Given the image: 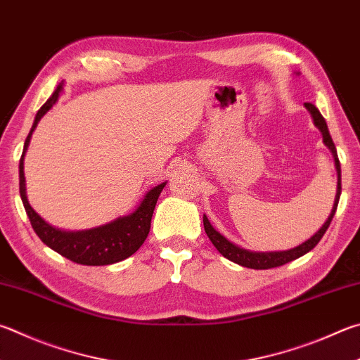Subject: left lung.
Masks as SVG:
<instances>
[{"label":"left lung","instance_id":"1","mask_svg":"<svg viewBox=\"0 0 360 360\" xmlns=\"http://www.w3.org/2000/svg\"><path fill=\"white\" fill-rule=\"evenodd\" d=\"M305 108L309 110V113L311 115L313 124L319 129V132L323 135V143L328 146L329 151L332 153V158H334L335 163V169H337V193H335V200H334V206H332V211L329 214V217L326 219L323 226L313 234L311 238L304 240L302 244H299L292 248H288V250H277V252H253V250H247V248H243L236 245L231 240H228L224 234H220L215 228L211 225V221L207 220L206 215H202V224H205V231L207 234V238L211 239V243L214 247L224 255L226 259L233 261L239 266L244 267H250V269H271V267H278L283 266L286 263H290L292 259H297L302 255L309 253L313 247H315L321 238L324 236L326 230H328L332 217L335 215L337 206H338V200H340V193H342V169H340V162H338V155H337V149L334 141H332V136L329 134L328 124H326V120L323 115L319 113V110L313 105V103H304Z\"/></svg>","mask_w":360,"mask_h":360}]
</instances>
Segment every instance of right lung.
I'll use <instances>...</instances> for the list:
<instances>
[{
    "label": "right lung",
    "instance_id": "1",
    "mask_svg": "<svg viewBox=\"0 0 360 360\" xmlns=\"http://www.w3.org/2000/svg\"><path fill=\"white\" fill-rule=\"evenodd\" d=\"M64 83L58 84L55 93L50 96V99L44 103L39 110L28 136L25 140L23 154L18 165V178H20V197L23 201L25 211L28 214L32 230L41 238L45 245H49L51 250L63 255L64 258L74 261L77 264L83 266H107L129 258L134 255L149 234L151 228V219L155 207V202L159 200V195L167 186V182L149 188L145 197L140 201V205L127 215L116 217L115 220L103 224L101 226L89 228V230L78 231H66L61 228L51 226L49 221H45L34 209L31 207L28 197H26V184H25V172L23 160L26 149L30 146L31 135L34 132L39 121L42 116L51 110L60 99Z\"/></svg>",
    "mask_w": 360,
    "mask_h": 360
}]
</instances>
